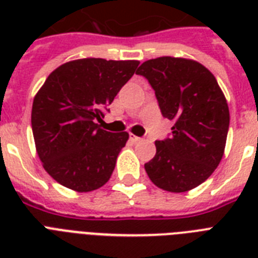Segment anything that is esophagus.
I'll use <instances>...</instances> for the list:
<instances>
[{
	"instance_id": "1",
	"label": "esophagus",
	"mask_w": 258,
	"mask_h": 258,
	"mask_svg": "<svg viewBox=\"0 0 258 258\" xmlns=\"http://www.w3.org/2000/svg\"><path fill=\"white\" fill-rule=\"evenodd\" d=\"M131 141L133 142H141L142 141V138H139V137H135V135H131Z\"/></svg>"
}]
</instances>
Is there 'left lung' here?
<instances>
[{
  "label": "left lung",
  "instance_id": "1",
  "mask_svg": "<svg viewBox=\"0 0 258 258\" xmlns=\"http://www.w3.org/2000/svg\"><path fill=\"white\" fill-rule=\"evenodd\" d=\"M137 74L149 80L162 115L174 123L170 138L155 142L146 172L166 191H188L212 175L224 155L230 120L224 92L206 67L188 58H151Z\"/></svg>",
  "mask_w": 258,
  "mask_h": 258
}]
</instances>
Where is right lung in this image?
Segmentation results:
<instances>
[{"instance_id": "add662e5", "label": "right lung", "mask_w": 258, "mask_h": 258, "mask_svg": "<svg viewBox=\"0 0 258 258\" xmlns=\"http://www.w3.org/2000/svg\"><path fill=\"white\" fill-rule=\"evenodd\" d=\"M138 66L137 60L80 58L46 78L33 99L32 131L38 158L56 182L79 192L108 182L128 133H108L95 121Z\"/></svg>"}]
</instances>
